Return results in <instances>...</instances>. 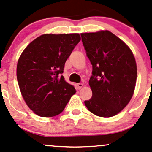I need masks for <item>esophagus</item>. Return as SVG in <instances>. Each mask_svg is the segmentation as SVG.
<instances>
[{
    "label": "esophagus",
    "mask_w": 152,
    "mask_h": 152,
    "mask_svg": "<svg viewBox=\"0 0 152 152\" xmlns=\"http://www.w3.org/2000/svg\"><path fill=\"white\" fill-rule=\"evenodd\" d=\"M83 84L81 83H76V87H77L78 89H81L82 87H83Z\"/></svg>",
    "instance_id": "1"
}]
</instances>
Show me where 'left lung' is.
<instances>
[{
  "instance_id": "obj_1",
  "label": "left lung",
  "mask_w": 152,
  "mask_h": 152,
  "mask_svg": "<svg viewBox=\"0 0 152 152\" xmlns=\"http://www.w3.org/2000/svg\"><path fill=\"white\" fill-rule=\"evenodd\" d=\"M81 35L93 67L89 80L93 95L84 103L97 116L116 115L134 94L137 71L134 56L123 41L107 30Z\"/></svg>"
}]
</instances>
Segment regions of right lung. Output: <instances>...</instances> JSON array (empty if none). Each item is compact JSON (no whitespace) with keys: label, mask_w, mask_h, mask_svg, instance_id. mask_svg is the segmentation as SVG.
Returning a JSON list of instances; mask_svg holds the SVG:
<instances>
[{"label":"right lung","mask_w":152,"mask_h":152,"mask_svg":"<svg viewBox=\"0 0 152 152\" xmlns=\"http://www.w3.org/2000/svg\"><path fill=\"white\" fill-rule=\"evenodd\" d=\"M81 40L79 34H45L23 51L17 65V79L25 103L44 118L60 114L76 93L61 76L65 62Z\"/></svg>","instance_id":"right-lung-1"}]
</instances>
